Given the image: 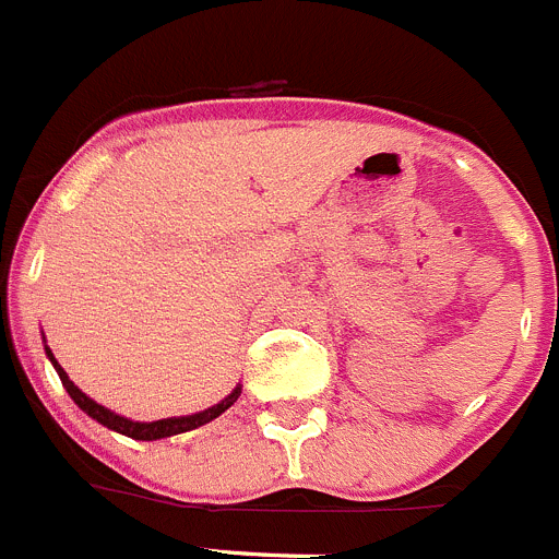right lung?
<instances>
[{
  "label": "right lung",
  "instance_id": "add662e5",
  "mask_svg": "<svg viewBox=\"0 0 559 559\" xmlns=\"http://www.w3.org/2000/svg\"><path fill=\"white\" fill-rule=\"evenodd\" d=\"M46 353H49L51 364H55L57 374H60L62 385H66V391H68V394H71V400H74V403L80 405V408L85 411L87 416H93V419H96V421H102V425L109 427V430L123 432V436L138 438V441H156V438H170V436H179V432L195 430V427H201V425H206V421L217 419V416H221L223 411L231 408V405L237 403V397H239V389H234L231 394H228V397L223 400V403L212 405V408L201 411V414L179 416V419H176V416H174V419H159V421H132V419H123V416L112 414V411H107V408H104V405L93 403V400L87 397V394H82V391L76 389V385L71 383V380H68V374L62 372L60 364L55 361V356H51L49 347H46Z\"/></svg>",
  "mask_w": 559,
  "mask_h": 559
}]
</instances>
